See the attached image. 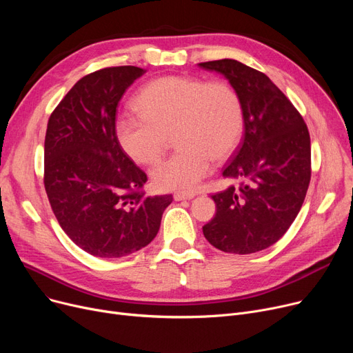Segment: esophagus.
<instances>
[{
    "label": "esophagus",
    "instance_id": "1",
    "mask_svg": "<svg viewBox=\"0 0 353 353\" xmlns=\"http://www.w3.org/2000/svg\"><path fill=\"white\" fill-rule=\"evenodd\" d=\"M196 194L194 193H180V192H177V193H174V200L176 201H180V200H190V199H193Z\"/></svg>",
    "mask_w": 353,
    "mask_h": 353
}]
</instances>
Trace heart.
Instances as JSON below:
<instances>
[{"label": "heart", "instance_id": "heart-1", "mask_svg": "<svg viewBox=\"0 0 353 353\" xmlns=\"http://www.w3.org/2000/svg\"><path fill=\"white\" fill-rule=\"evenodd\" d=\"M134 107L140 116L116 123L117 140L130 159L156 164L172 136L180 150L152 172L153 186L160 192H193L212 173L213 160H228L243 137L242 97L223 80L159 77L140 90Z\"/></svg>", "mask_w": 353, "mask_h": 353}]
</instances>
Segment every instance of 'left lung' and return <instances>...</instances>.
Listing matches in <instances>:
<instances>
[{"instance_id":"left-lung-1","label":"left lung","mask_w":353,"mask_h":353,"mask_svg":"<svg viewBox=\"0 0 353 353\" xmlns=\"http://www.w3.org/2000/svg\"><path fill=\"white\" fill-rule=\"evenodd\" d=\"M199 65L223 74L245 107L242 143L223 169L240 184L212 196L216 216L203 234L221 252L256 253L288 232L303 205L312 173L309 130L266 74L230 59Z\"/></svg>"}]
</instances>
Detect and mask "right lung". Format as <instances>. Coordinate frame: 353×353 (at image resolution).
Listing matches in <instances>:
<instances>
[{
    "mask_svg": "<svg viewBox=\"0 0 353 353\" xmlns=\"http://www.w3.org/2000/svg\"><path fill=\"white\" fill-rule=\"evenodd\" d=\"M145 71L107 67L79 80L54 108L44 143V188L65 234L84 252L123 257L156 237L172 194L147 197V174L116 136L117 105Z\"/></svg>",
    "mask_w": 353,
    "mask_h": 353,
    "instance_id": "1",
    "label": "right lung"
}]
</instances>
